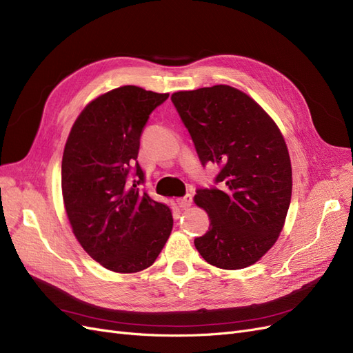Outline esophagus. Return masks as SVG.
I'll return each mask as SVG.
<instances>
[{"instance_id": "esophagus-1", "label": "esophagus", "mask_w": 353, "mask_h": 353, "mask_svg": "<svg viewBox=\"0 0 353 353\" xmlns=\"http://www.w3.org/2000/svg\"><path fill=\"white\" fill-rule=\"evenodd\" d=\"M176 203H178V206H179L181 209H188V208L191 206V203H193V196L187 194V196H184V197L178 199Z\"/></svg>"}]
</instances>
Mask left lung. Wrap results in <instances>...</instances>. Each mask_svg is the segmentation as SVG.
<instances>
[{
	"label": "left lung",
	"instance_id": "obj_1",
	"mask_svg": "<svg viewBox=\"0 0 353 353\" xmlns=\"http://www.w3.org/2000/svg\"><path fill=\"white\" fill-rule=\"evenodd\" d=\"M170 100L201 165L221 168L219 187L199 188L194 196L210 219L196 249L216 268L253 265L279 239L292 200V163L281 131L258 103L230 85L178 91Z\"/></svg>",
	"mask_w": 353,
	"mask_h": 353
}]
</instances>
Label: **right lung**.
<instances>
[{
	"instance_id": "right-lung-1",
	"label": "right lung",
	"mask_w": 353,
	"mask_h": 353,
	"mask_svg": "<svg viewBox=\"0 0 353 353\" xmlns=\"http://www.w3.org/2000/svg\"><path fill=\"white\" fill-rule=\"evenodd\" d=\"M168 97L135 85L101 94L74 121L63 152L61 193L72 231L113 272L152 266L172 231L170 209L138 188L144 172L137 162L148 116Z\"/></svg>"
}]
</instances>
